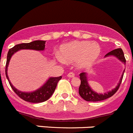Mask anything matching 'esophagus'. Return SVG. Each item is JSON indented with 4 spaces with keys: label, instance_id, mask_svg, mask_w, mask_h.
Returning a JSON list of instances; mask_svg holds the SVG:
<instances>
[{
    "label": "esophagus",
    "instance_id": "esophagus-1",
    "mask_svg": "<svg viewBox=\"0 0 133 133\" xmlns=\"http://www.w3.org/2000/svg\"><path fill=\"white\" fill-rule=\"evenodd\" d=\"M67 76H68V77H74L75 76V74H74V72H69V73L68 74Z\"/></svg>",
    "mask_w": 133,
    "mask_h": 133
}]
</instances>
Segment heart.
I'll return each mask as SVG.
<instances>
[{"label": "heart", "mask_w": 133, "mask_h": 133, "mask_svg": "<svg viewBox=\"0 0 133 133\" xmlns=\"http://www.w3.org/2000/svg\"><path fill=\"white\" fill-rule=\"evenodd\" d=\"M61 56L57 59L60 63L74 62L81 68H85L92 65L101 53V48L97 43L88 41L71 42L61 46Z\"/></svg>", "instance_id": "b5f03b06"}]
</instances>
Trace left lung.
<instances>
[{
	"mask_svg": "<svg viewBox=\"0 0 133 133\" xmlns=\"http://www.w3.org/2000/svg\"><path fill=\"white\" fill-rule=\"evenodd\" d=\"M114 56L117 57L118 59H119L120 61L122 62L125 63L126 62L125 57H124V52H123L122 49L119 48V49H116L114 50H111V52H108L105 56ZM124 70L123 74L121 78L119 83L118 84V86L115 89L112 90L111 91H108L107 94H98L97 93L93 91L90 87H89L88 84V81L87 77V74L85 72H82L79 74L81 79V84L80 87L79 88V94L81 95V97L87 101H90V102H97V101H104L105 99L109 98V97H112L116 92L117 90H118L119 87H120V84H121L122 81L123 76H124Z\"/></svg>",
	"mask_w": 133,
	"mask_h": 133,
	"instance_id": "obj_1",
	"label": "left lung"
}]
</instances>
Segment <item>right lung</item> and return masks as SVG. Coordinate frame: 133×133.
Masks as SVG:
<instances>
[{"instance_id": "1", "label": "right lung", "mask_w": 133, "mask_h": 133, "mask_svg": "<svg viewBox=\"0 0 133 133\" xmlns=\"http://www.w3.org/2000/svg\"><path fill=\"white\" fill-rule=\"evenodd\" d=\"M45 41L41 40L34 41V42L27 43H21V44L16 45L15 46L9 49L8 51L6 64H5V76H6L11 87L15 92L16 95L22 99L27 101V102H32V103H39V102H44L49 99L54 93V90L57 87V83L62 77L59 76L58 77H50L43 87L33 92H22V91L18 90L13 87L9 81V77L8 76V72H7L9 62L12 55L18 50H20V49H32V50H43L45 46Z\"/></svg>"}]
</instances>
